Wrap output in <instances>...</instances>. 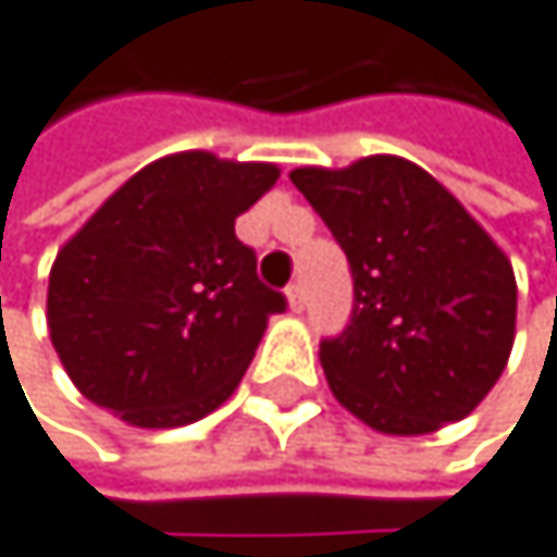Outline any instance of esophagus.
<instances>
[{"label": "esophagus", "instance_id": "34e87169", "mask_svg": "<svg viewBox=\"0 0 557 557\" xmlns=\"http://www.w3.org/2000/svg\"><path fill=\"white\" fill-rule=\"evenodd\" d=\"M288 305H292V312H301L305 309V285L301 282H292L288 285Z\"/></svg>", "mask_w": 557, "mask_h": 557}]
</instances>
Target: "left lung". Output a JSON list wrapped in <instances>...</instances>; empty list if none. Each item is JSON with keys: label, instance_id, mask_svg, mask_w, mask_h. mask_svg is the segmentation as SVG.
<instances>
[{"label": "left lung", "instance_id": "1", "mask_svg": "<svg viewBox=\"0 0 557 557\" xmlns=\"http://www.w3.org/2000/svg\"><path fill=\"white\" fill-rule=\"evenodd\" d=\"M351 272L348 325L319 355L335 398L385 435L458 422L515 342V272L448 188L398 156L288 175Z\"/></svg>", "mask_w": 557, "mask_h": 557}]
</instances>
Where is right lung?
<instances>
[{
  "label": "right lung",
  "mask_w": 557,
  "mask_h": 557,
  "mask_svg": "<svg viewBox=\"0 0 557 557\" xmlns=\"http://www.w3.org/2000/svg\"><path fill=\"white\" fill-rule=\"evenodd\" d=\"M275 178L265 162L178 152L135 172L65 242L49 335L82 395L128 425L175 429L235 392L288 305L235 235Z\"/></svg>",
  "instance_id": "add662e5"
}]
</instances>
